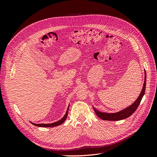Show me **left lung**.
<instances>
[{
  "mask_svg": "<svg viewBox=\"0 0 157 157\" xmlns=\"http://www.w3.org/2000/svg\"><path fill=\"white\" fill-rule=\"evenodd\" d=\"M145 87H146V72L145 71V80H144V84L143 88L141 92V94L137 98V99L135 101L134 103H133L131 105L128 107L127 108L123 109V110L117 112L115 113H101L100 111H98L96 108H94V110L96 113L98 117H99L102 120H105V121H121L122 119H125V118L129 117L131 116L133 113H134L136 109L138 107L141 101V99L143 98L145 94Z\"/></svg>",
  "mask_w": 157,
  "mask_h": 157,
  "instance_id": "8db88e82",
  "label": "left lung"
}]
</instances>
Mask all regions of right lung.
Masks as SVG:
<instances>
[{
	"mask_svg": "<svg viewBox=\"0 0 157 157\" xmlns=\"http://www.w3.org/2000/svg\"><path fill=\"white\" fill-rule=\"evenodd\" d=\"M68 111H69V107L67 109V112H66V113H65V116L58 122L51 123V124H34V123H33V122H31V123L33 125H35L36 126H39V127H54V126H59L62 124V123H63L64 121L66 120V118H67V115H68Z\"/></svg>",
	"mask_w": 157,
	"mask_h": 157,
	"instance_id": "obj_1",
	"label": "right lung"
}]
</instances>
